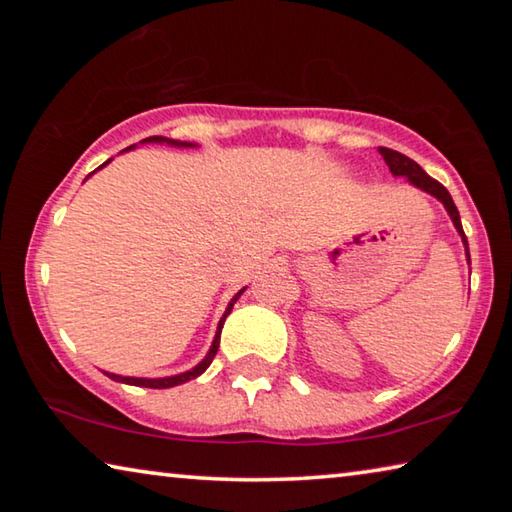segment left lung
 Wrapping results in <instances>:
<instances>
[{"mask_svg": "<svg viewBox=\"0 0 512 512\" xmlns=\"http://www.w3.org/2000/svg\"><path fill=\"white\" fill-rule=\"evenodd\" d=\"M379 153L384 155V160H386L388 169H391L393 176H404L406 180H409L411 185H415L418 189H422V192H427V194H431V196H436L438 201L445 205L447 214L452 216V221H454V225H456L458 235H461V239H463L467 262H470V248H467V239H465V232H463V225H461V214H458L456 205H454L452 196H449L447 189H445L443 185H440L438 180H433L431 176H427V173H424V169L420 167V164L415 162V160H411V158H406L404 153L393 151V149H386V146H379Z\"/></svg>", "mask_w": 512, "mask_h": 512, "instance_id": "obj_1", "label": "left lung"}]
</instances>
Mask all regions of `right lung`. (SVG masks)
Instances as JSON below:
<instances>
[{"mask_svg":"<svg viewBox=\"0 0 512 512\" xmlns=\"http://www.w3.org/2000/svg\"><path fill=\"white\" fill-rule=\"evenodd\" d=\"M142 142H155V144H171V146H196V144H192V142H178V140H169V137H162V135H153V137H146V140H142ZM131 149H135V146H128V149H124V151H131ZM110 162V160H108ZM108 162H103L101 167H106ZM99 167V169H101ZM90 178V176H88ZM246 291V287L241 289L235 298L230 300V305H228V309H225V314H223V318L219 320V327H216V336H214V341H212V348H210V352L205 354V359L198 363L196 368H192V370H187V372H180V375H173V377H160V379H144V377H121V375H115V372H106V375L110 377V379H115V381H121V384H131V386H142V388H171V386H180V384H185V381H189V379H196L198 375H203V372L210 368V363H212V359L216 357V350H219V339H221V327H223V323H225V318H228V314L232 311V307H235V302L239 300V296L241 293Z\"/></svg>","mask_w":512,"mask_h":512,"instance_id":"right-lung-1","label":"right lung"}]
</instances>
